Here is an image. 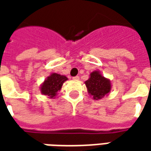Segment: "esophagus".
Segmentation results:
<instances>
[{
  "label": "esophagus",
  "mask_w": 151,
  "mask_h": 151,
  "mask_svg": "<svg viewBox=\"0 0 151 151\" xmlns=\"http://www.w3.org/2000/svg\"><path fill=\"white\" fill-rule=\"evenodd\" d=\"M73 80H75V81H78V80H79V77L78 76H76V77H73Z\"/></svg>",
  "instance_id": "esophagus-1"
}]
</instances>
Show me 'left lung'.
Returning a JSON list of instances; mask_svg holds the SVG:
<instances>
[{
    "instance_id": "1",
    "label": "left lung",
    "mask_w": 151,
    "mask_h": 151,
    "mask_svg": "<svg viewBox=\"0 0 151 151\" xmlns=\"http://www.w3.org/2000/svg\"><path fill=\"white\" fill-rule=\"evenodd\" d=\"M85 84L89 95L95 100L101 99L111 92V81L102 75L99 70L93 71L90 74V78L86 81Z\"/></svg>"
}]
</instances>
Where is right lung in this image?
<instances>
[{
	"label": "right lung",
	"mask_w": 151,
	"mask_h": 151,
	"mask_svg": "<svg viewBox=\"0 0 151 151\" xmlns=\"http://www.w3.org/2000/svg\"><path fill=\"white\" fill-rule=\"evenodd\" d=\"M68 78L65 75H60L56 73H51L40 86L41 94L46 95L47 98L54 99L60 91L63 83Z\"/></svg>",
	"instance_id": "add662e5"
}]
</instances>
